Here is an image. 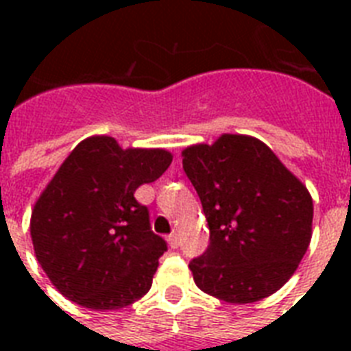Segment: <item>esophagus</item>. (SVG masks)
Segmentation results:
<instances>
[{"label":"esophagus","instance_id":"34e87169","mask_svg":"<svg viewBox=\"0 0 351 351\" xmlns=\"http://www.w3.org/2000/svg\"><path fill=\"white\" fill-rule=\"evenodd\" d=\"M167 242H169V245L173 250H176V247L180 245V242H178V234L176 233H171L169 237H167Z\"/></svg>","mask_w":351,"mask_h":351}]
</instances>
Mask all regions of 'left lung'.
Returning <instances> with one entry per match:
<instances>
[{"label":"left lung","mask_w":351,"mask_h":351,"mask_svg":"<svg viewBox=\"0 0 351 351\" xmlns=\"http://www.w3.org/2000/svg\"><path fill=\"white\" fill-rule=\"evenodd\" d=\"M209 226V245L189 262L204 293L247 304L280 289L311 240L313 200L266 143L222 134L182 151Z\"/></svg>","instance_id":"left-lung-1"}]
</instances>
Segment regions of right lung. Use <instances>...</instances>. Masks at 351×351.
I'll return each instance as SVG.
<instances>
[{
	"mask_svg": "<svg viewBox=\"0 0 351 351\" xmlns=\"http://www.w3.org/2000/svg\"><path fill=\"white\" fill-rule=\"evenodd\" d=\"M173 162L165 149H121L111 136L80 142L36 200V258L63 297L89 310H120L153 284L165 240L151 231L134 191Z\"/></svg>",
	"mask_w": 351,
	"mask_h": 351,
	"instance_id": "obj_1",
	"label": "right lung"
}]
</instances>
